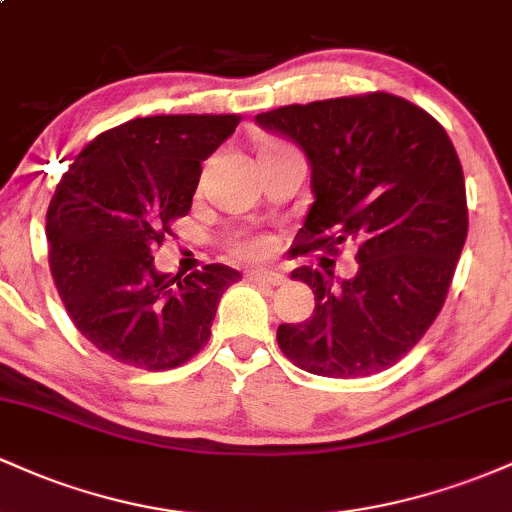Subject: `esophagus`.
<instances>
[{
  "mask_svg": "<svg viewBox=\"0 0 512 512\" xmlns=\"http://www.w3.org/2000/svg\"><path fill=\"white\" fill-rule=\"evenodd\" d=\"M248 279L257 281V284H267V286L284 284V274L274 272V269H257V272H248Z\"/></svg>",
  "mask_w": 512,
  "mask_h": 512,
  "instance_id": "esophagus-1",
  "label": "esophagus"
}]
</instances>
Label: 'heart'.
<instances>
[{
	"label": "heart",
	"instance_id": "heart-1",
	"mask_svg": "<svg viewBox=\"0 0 512 512\" xmlns=\"http://www.w3.org/2000/svg\"><path fill=\"white\" fill-rule=\"evenodd\" d=\"M279 149V146L272 144L267 146L264 151H274ZM272 248V243H269V238L264 236H250V238H238L236 243H233V252H236L238 257H245V260H260Z\"/></svg>",
	"mask_w": 512,
	"mask_h": 512
}]
</instances>
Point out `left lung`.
Listing matches in <instances>:
<instances>
[{"label": "left lung", "mask_w": 512, "mask_h": 512, "mask_svg": "<svg viewBox=\"0 0 512 512\" xmlns=\"http://www.w3.org/2000/svg\"><path fill=\"white\" fill-rule=\"evenodd\" d=\"M255 122L308 158L315 202L298 231L303 252L358 245L351 279L293 269L315 310L301 325H279L281 351L325 378L395 366L438 317L467 240L464 175L448 132L380 91L284 105Z\"/></svg>", "instance_id": "1"}]
</instances>
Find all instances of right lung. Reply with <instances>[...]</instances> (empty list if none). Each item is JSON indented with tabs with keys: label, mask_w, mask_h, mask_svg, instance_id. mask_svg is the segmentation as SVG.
<instances>
[{
	"label": "right lung",
	"mask_w": 512,
	"mask_h": 512,
	"mask_svg": "<svg viewBox=\"0 0 512 512\" xmlns=\"http://www.w3.org/2000/svg\"><path fill=\"white\" fill-rule=\"evenodd\" d=\"M240 120L137 117L93 139L62 175L45 223L50 272L76 330L115 361L168 370L207 344L240 272L207 264L180 279L158 272L154 252L190 211L202 161Z\"/></svg>",
	"instance_id": "1"
}]
</instances>
